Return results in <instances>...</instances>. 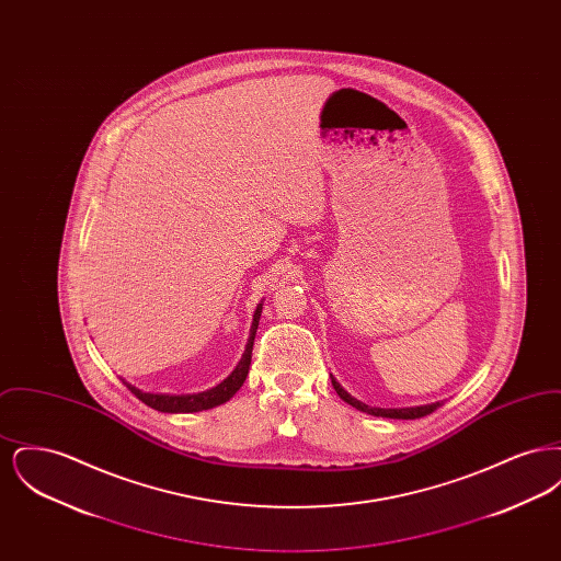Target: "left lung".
<instances>
[{"mask_svg": "<svg viewBox=\"0 0 561 561\" xmlns=\"http://www.w3.org/2000/svg\"><path fill=\"white\" fill-rule=\"evenodd\" d=\"M332 385H334V389H336V393L341 396V400L347 401L348 405H353V408H357V410H362V412H368V414H373V416H385V419H403V421H412V419H423V416H427L431 412H435L442 403L439 401H435V403H431V405H419V408H401V410H385V408H370V405H366V403H362V401L355 400V398H351L347 391L332 378Z\"/></svg>", "mask_w": 561, "mask_h": 561, "instance_id": "left-lung-1", "label": "left lung"}]
</instances>
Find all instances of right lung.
I'll use <instances>...</instances> for the list:
<instances>
[{"label": "right lung", "mask_w": 561, "mask_h": 561, "mask_svg": "<svg viewBox=\"0 0 561 561\" xmlns=\"http://www.w3.org/2000/svg\"><path fill=\"white\" fill-rule=\"evenodd\" d=\"M261 309L263 307L259 305L256 311H254V321H252V328H250V339H248V345H245V351L241 355L238 368L229 374L220 385H216L214 389H210V391H204V393H197V396H153V393L138 391L136 387L128 385V382H124V385L133 391L138 400L147 403L149 408L158 410V412H199V410H208V408H214V405H220V403L231 400L238 393V389L243 385L248 370H250L252 345H254L256 328H259V320H261Z\"/></svg>", "instance_id": "obj_1"}]
</instances>
